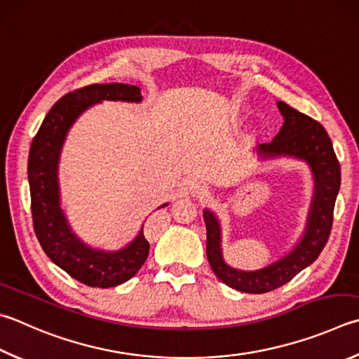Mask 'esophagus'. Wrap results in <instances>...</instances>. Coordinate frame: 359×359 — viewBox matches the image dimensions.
Instances as JSON below:
<instances>
[{
	"label": "esophagus",
	"instance_id": "esophagus-1",
	"mask_svg": "<svg viewBox=\"0 0 359 359\" xmlns=\"http://www.w3.org/2000/svg\"><path fill=\"white\" fill-rule=\"evenodd\" d=\"M207 193V185L204 184V182H193V184L190 185V194L191 196H204V194Z\"/></svg>",
	"mask_w": 359,
	"mask_h": 359
}]
</instances>
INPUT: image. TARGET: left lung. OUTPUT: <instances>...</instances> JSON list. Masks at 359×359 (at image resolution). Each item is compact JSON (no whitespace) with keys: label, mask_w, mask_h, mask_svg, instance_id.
Segmentation results:
<instances>
[{"label":"left lung","mask_w":359,"mask_h":359,"mask_svg":"<svg viewBox=\"0 0 359 359\" xmlns=\"http://www.w3.org/2000/svg\"><path fill=\"white\" fill-rule=\"evenodd\" d=\"M276 105L284 117L283 127L271 142L257 146L256 155L259 161L293 158L309 168L314 190L302 237L275 262L259 270H238L224 260L223 232L217 213L210 208L202 212L207 227L208 264L219 281L245 293H265L281 287L320 256L333 226L334 202L341 188V166L327 130L287 103L278 100Z\"/></svg>","instance_id":"obj_1"}]
</instances>
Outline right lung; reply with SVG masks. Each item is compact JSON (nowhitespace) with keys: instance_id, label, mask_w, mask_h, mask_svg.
<instances>
[{"instance_id":"add662e5","label":"right lung","mask_w":359,"mask_h":359,"mask_svg":"<svg viewBox=\"0 0 359 359\" xmlns=\"http://www.w3.org/2000/svg\"><path fill=\"white\" fill-rule=\"evenodd\" d=\"M103 100L140 103L142 95L138 86L123 83L90 84L64 95L51 107L31 142L28 182L34 232L45 254L76 281L108 289L132 279L146 262L149 242L142 233L144 224L119 250L90 246L70 227L60 188V160L69 130L86 109Z\"/></svg>"}]
</instances>
